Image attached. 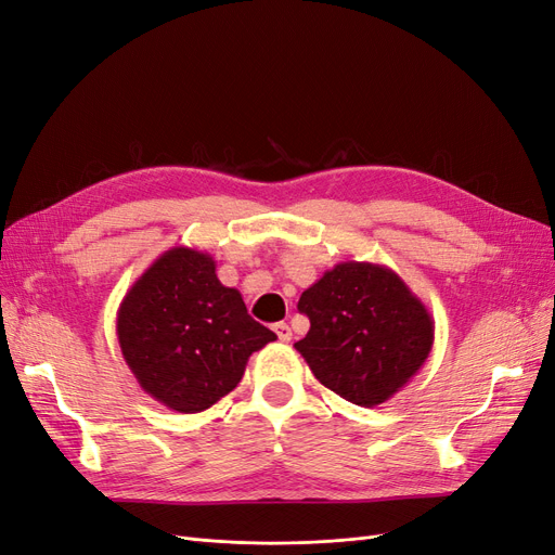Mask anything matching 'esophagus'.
Masks as SVG:
<instances>
[{"label": "esophagus", "mask_w": 555, "mask_h": 555, "mask_svg": "<svg viewBox=\"0 0 555 555\" xmlns=\"http://www.w3.org/2000/svg\"><path fill=\"white\" fill-rule=\"evenodd\" d=\"M273 331H275V335H278V338H280L282 343H289V340H292V328H289L287 322H278V324L273 326Z\"/></svg>", "instance_id": "1"}]
</instances>
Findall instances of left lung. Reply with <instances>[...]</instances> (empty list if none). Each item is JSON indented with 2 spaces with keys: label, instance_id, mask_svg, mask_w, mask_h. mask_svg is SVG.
I'll return each instance as SVG.
<instances>
[{
  "label": "left lung",
  "instance_id": "left-lung-1",
  "mask_svg": "<svg viewBox=\"0 0 555 555\" xmlns=\"http://www.w3.org/2000/svg\"><path fill=\"white\" fill-rule=\"evenodd\" d=\"M298 310L310 331L294 347L326 389L361 408L398 393L433 349L428 308L382 263L333 266L300 294Z\"/></svg>",
  "mask_w": 555,
  "mask_h": 555
}]
</instances>
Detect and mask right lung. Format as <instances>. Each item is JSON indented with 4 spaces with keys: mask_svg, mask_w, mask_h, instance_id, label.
Masks as SVG:
<instances>
[{
    "mask_svg": "<svg viewBox=\"0 0 555 555\" xmlns=\"http://www.w3.org/2000/svg\"><path fill=\"white\" fill-rule=\"evenodd\" d=\"M117 343L141 389L173 412L196 414L238 386L247 359L278 335L247 314L215 259L171 247L131 284L117 310Z\"/></svg>",
    "mask_w": 555,
    "mask_h": 555,
    "instance_id": "obj_1",
    "label": "right lung"
}]
</instances>
